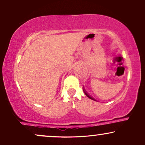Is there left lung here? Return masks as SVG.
<instances>
[{
    "label": "left lung",
    "mask_w": 145,
    "mask_h": 145,
    "mask_svg": "<svg viewBox=\"0 0 145 145\" xmlns=\"http://www.w3.org/2000/svg\"><path fill=\"white\" fill-rule=\"evenodd\" d=\"M83 91H84V93H85V95H86V96H87V97H89V98H90V99H93V100H94V101H96V100H95V99L93 97H91V96H90V95H89V94H88V93H86V91H85V90H84V89H83Z\"/></svg>",
    "instance_id": "1"
}]
</instances>
